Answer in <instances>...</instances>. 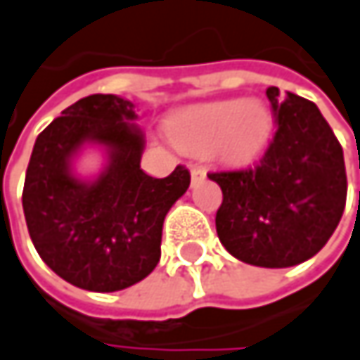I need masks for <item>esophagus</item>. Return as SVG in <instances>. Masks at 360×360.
Listing matches in <instances>:
<instances>
[{
  "label": "esophagus",
  "instance_id": "obj_1",
  "mask_svg": "<svg viewBox=\"0 0 360 360\" xmlns=\"http://www.w3.org/2000/svg\"><path fill=\"white\" fill-rule=\"evenodd\" d=\"M204 177H206V171H204L202 167L193 165V167H191V181H193V183H198V181L204 179Z\"/></svg>",
  "mask_w": 360,
  "mask_h": 360
}]
</instances>
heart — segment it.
I'll use <instances>...</instances> for the list:
<instances>
[{"label": "heart", "instance_id": "1", "mask_svg": "<svg viewBox=\"0 0 360 360\" xmlns=\"http://www.w3.org/2000/svg\"><path fill=\"white\" fill-rule=\"evenodd\" d=\"M274 119L262 103L245 98L187 107L167 123L171 142L189 154L216 152L226 165L253 162L272 136Z\"/></svg>", "mask_w": 360, "mask_h": 360}]
</instances>
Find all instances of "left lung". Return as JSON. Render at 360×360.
Returning <instances> with one entry per match:
<instances>
[{
  "instance_id": "1",
  "label": "left lung",
  "mask_w": 360,
  "mask_h": 360,
  "mask_svg": "<svg viewBox=\"0 0 360 360\" xmlns=\"http://www.w3.org/2000/svg\"><path fill=\"white\" fill-rule=\"evenodd\" d=\"M278 129L257 167L208 177L222 189L216 233L251 266L290 268L328 243L346 206L340 142L319 109L276 86L266 90Z\"/></svg>"
}]
</instances>
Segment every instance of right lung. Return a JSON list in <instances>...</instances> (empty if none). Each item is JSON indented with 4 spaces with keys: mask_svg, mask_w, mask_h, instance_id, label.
<instances>
[{
    "mask_svg": "<svg viewBox=\"0 0 360 360\" xmlns=\"http://www.w3.org/2000/svg\"><path fill=\"white\" fill-rule=\"evenodd\" d=\"M136 105L117 94L80 98L39 134L22 191L34 249L65 282L92 290H123L156 268L162 222L189 187L177 167L156 179L140 169L146 146ZM86 146L108 154L103 171L82 180L73 171Z\"/></svg>",
    "mask_w": 360,
    "mask_h": 360,
    "instance_id": "1",
    "label": "right lung"
}]
</instances>
